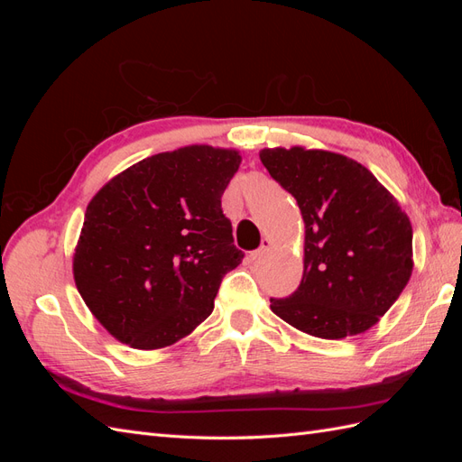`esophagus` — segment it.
<instances>
[{"label": "esophagus", "instance_id": "34e87169", "mask_svg": "<svg viewBox=\"0 0 462 462\" xmlns=\"http://www.w3.org/2000/svg\"><path fill=\"white\" fill-rule=\"evenodd\" d=\"M270 239H262V246L258 250H254V253H250V260H260L265 253L270 250Z\"/></svg>", "mask_w": 462, "mask_h": 462}]
</instances>
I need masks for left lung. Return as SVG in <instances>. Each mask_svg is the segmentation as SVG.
I'll list each match as a JSON object with an SVG mask.
<instances>
[{"mask_svg":"<svg viewBox=\"0 0 462 462\" xmlns=\"http://www.w3.org/2000/svg\"><path fill=\"white\" fill-rule=\"evenodd\" d=\"M270 175L304 219V273L287 299H270L289 326L319 339L368 331L412 273V226L365 165L328 150L263 148Z\"/></svg>","mask_w":462,"mask_h":462,"instance_id":"obj_1","label":"left lung"}]
</instances>
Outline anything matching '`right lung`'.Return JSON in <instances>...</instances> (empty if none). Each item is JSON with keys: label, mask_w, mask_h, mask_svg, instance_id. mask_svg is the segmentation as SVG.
<instances>
[{"label": "right lung", "mask_w": 462, "mask_h": 462, "mask_svg": "<svg viewBox=\"0 0 462 462\" xmlns=\"http://www.w3.org/2000/svg\"><path fill=\"white\" fill-rule=\"evenodd\" d=\"M236 150L206 144L162 152L116 175L90 200L73 256L82 300L133 348H163L212 314L233 245L221 194Z\"/></svg>", "instance_id": "add662e5"}]
</instances>
